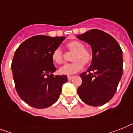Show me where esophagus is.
Listing matches in <instances>:
<instances>
[{
  "instance_id": "obj_1",
  "label": "esophagus",
  "mask_w": 133,
  "mask_h": 133,
  "mask_svg": "<svg viewBox=\"0 0 133 133\" xmlns=\"http://www.w3.org/2000/svg\"><path fill=\"white\" fill-rule=\"evenodd\" d=\"M72 78H73V76H68V79L69 81H70V80H72Z\"/></svg>"
}]
</instances>
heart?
<instances>
[{"instance_id":"1","label":"heart","mask_w":133,"mask_h":133,"mask_svg":"<svg viewBox=\"0 0 133 133\" xmlns=\"http://www.w3.org/2000/svg\"><path fill=\"white\" fill-rule=\"evenodd\" d=\"M67 48L74 52L72 57L73 63L64 65L59 69V73L63 75H72L77 73L83 68L92 59V55L89 50L85 48V45L78 40H72L66 44ZM52 60L56 64H62L64 61L63 52L61 48H57L52 52Z\"/></svg>"}]
</instances>
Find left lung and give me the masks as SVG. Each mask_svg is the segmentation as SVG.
<instances>
[{"instance_id": "obj_1", "label": "left lung", "mask_w": 133, "mask_h": 133, "mask_svg": "<svg viewBox=\"0 0 133 133\" xmlns=\"http://www.w3.org/2000/svg\"><path fill=\"white\" fill-rule=\"evenodd\" d=\"M77 37L92 49L91 65L80 74L78 94L88 105H103L113 97L122 76V50L113 37L101 30L91 29Z\"/></svg>"}]
</instances>
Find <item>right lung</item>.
<instances>
[{"label": "right lung", "mask_w": 133, "mask_h": 133, "mask_svg": "<svg viewBox=\"0 0 133 133\" xmlns=\"http://www.w3.org/2000/svg\"><path fill=\"white\" fill-rule=\"evenodd\" d=\"M65 37L35 35L21 44L15 52L11 70L16 91L22 100L36 109L47 108L58 100L65 75H53L57 69L52 52Z\"/></svg>", "instance_id": "1"}]
</instances>
